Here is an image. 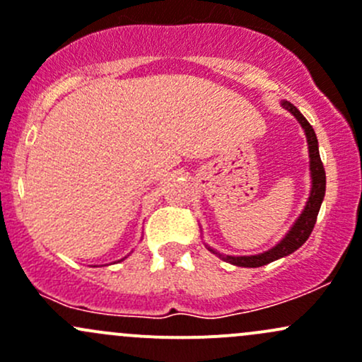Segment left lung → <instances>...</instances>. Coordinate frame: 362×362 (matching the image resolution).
Masks as SVG:
<instances>
[{
  "label": "left lung",
  "mask_w": 362,
  "mask_h": 362,
  "mask_svg": "<svg viewBox=\"0 0 362 362\" xmlns=\"http://www.w3.org/2000/svg\"><path fill=\"white\" fill-rule=\"evenodd\" d=\"M282 107L286 110H289L293 115L298 119V122L301 124V127L305 129L306 141H308V154H310V175H312V191H310V198L306 202L305 210L301 211V215L298 217V221L294 222L293 228L289 229V233L286 235V238H282V242L276 243L273 249L262 252L257 255H222L218 252L208 247V250L217 254L218 257L224 259V261L231 262L235 266H243V268H259V266H264L268 262L276 261L280 257H286V255L293 254L294 250H298L303 243L308 240V236L312 235L313 226L317 222V215H319L320 204H322L324 194H326V171H324V164L320 160L319 154V141H317L315 131L310 126L308 120L303 117V113L294 107L289 101H282Z\"/></svg>",
  "instance_id": "left-lung-1"
}]
</instances>
